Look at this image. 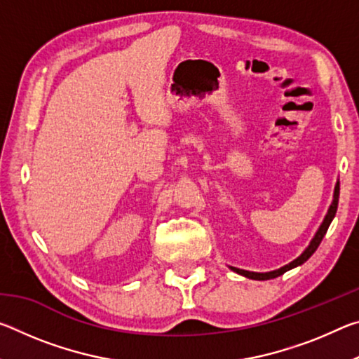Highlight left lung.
I'll use <instances>...</instances> for the list:
<instances>
[{
  "instance_id": "left-lung-1",
  "label": "left lung",
  "mask_w": 359,
  "mask_h": 359,
  "mask_svg": "<svg viewBox=\"0 0 359 359\" xmlns=\"http://www.w3.org/2000/svg\"><path fill=\"white\" fill-rule=\"evenodd\" d=\"M339 190H340V188H339V180H337V182H336V187H334L332 203H331V205H330V209H327V212H326L323 222H321L320 228L317 229V233H315V236L312 238L311 244H309V245L306 247V250H304L296 259H293V261H291V263L285 264V266H282V267H278V269H276V271H269V272H253V271L239 269V267H233V266H229V269L234 271L236 274H241V276H244V277H247V278H252V280H269V278H276V277H278V276L285 274V272H287V271L294 269V267H297V266H301V264L306 263V261H307L309 258H311L312 255L315 253V250H317V248H318L320 242L323 241V238H325L327 228H330L332 218L336 217L337 204H339Z\"/></svg>"
}]
</instances>
